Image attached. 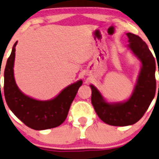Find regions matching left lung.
<instances>
[{
    "label": "left lung",
    "mask_w": 159,
    "mask_h": 159,
    "mask_svg": "<svg viewBox=\"0 0 159 159\" xmlns=\"http://www.w3.org/2000/svg\"><path fill=\"white\" fill-rule=\"evenodd\" d=\"M126 35L129 48L142 63L137 84L129 99L123 103H109L104 101L98 90L91 85V103L95 112L102 121L111 126H125L138 122L148 110L156 90L154 56L139 36L131 33Z\"/></svg>",
    "instance_id": "left-lung-1"
}]
</instances>
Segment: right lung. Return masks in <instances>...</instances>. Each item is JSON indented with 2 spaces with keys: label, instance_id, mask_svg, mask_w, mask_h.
Wrapping results in <instances>:
<instances>
[{
  "label": "right lung",
  "instance_id": "right-lung-1",
  "mask_svg": "<svg viewBox=\"0 0 159 159\" xmlns=\"http://www.w3.org/2000/svg\"><path fill=\"white\" fill-rule=\"evenodd\" d=\"M16 43L17 42L13 45L4 70V93L7 104L18 119L33 129L57 127L66 120L82 81L80 80L68 86L50 101H37L23 94L16 86L13 76Z\"/></svg>",
  "mask_w": 159,
  "mask_h": 159
}]
</instances>
